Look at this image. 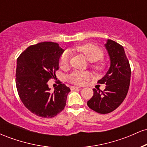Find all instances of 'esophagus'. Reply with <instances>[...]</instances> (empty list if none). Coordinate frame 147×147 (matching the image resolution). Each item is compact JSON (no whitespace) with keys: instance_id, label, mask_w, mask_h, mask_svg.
<instances>
[{"instance_id":"1","label":"esophagus","mask_w":147,"mask_h":147,"mask_svg":"<svg viewBox=\"0 0 147 147\" xmlns=\"http://www.w3.org/2000/svg\"><path fill=\"white\" fill-rule=\"evenodd\" d=\"M70 88H71V90H75V89H79L80 88L78 86H72L70 87Z\"/></svg>"}]
</instances>
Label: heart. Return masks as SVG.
I'll return each mask as SVG.
<instances>
[{"label":"heart","instance_id":"obj_1","mask_svg":"<svg viewBox=\"0 0 147 147\" xmlns=\"http://www.w3.org/2000/svg\"><path fill=\"white\" fill-rule=\"evenodd\" d=\"M77 51L82 52L85 55L86 58L90 62H95L100 60L104 57V53L102 49H100L97 45L87 43V44L79 45L76 48ZM70 60V53L69 52H65L60 57L59 63L62 68H65L69 63ZM92 68L95 70H101L103 68L102 64H93ZM90 77V73L88 72H79L73 71L68 76V80L72 83L81 85L84 83L85 79Z\"/></svg>","mask_w":147,"mask_h":147}]
</instances>
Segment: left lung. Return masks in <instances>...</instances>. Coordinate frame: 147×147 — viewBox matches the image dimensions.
I'll return each instance as SVG.
<instances>
[{
  "mask_svg": "<svg viewBox=\"0 0 147 147\" xmlns=\"http://www.w3.org/2000/svg\"><path fill=\"white\" fill-rule=\"evenodd\" d=\"M104 47L110 59V67L98 83L105 84L106 88L101 92L92 89L93 96L87 102L90 109L101 114L112 112L123 102L129 90L131 74L129 62L122 45L108 39Z\"/></svg>",
  "mask_w": 147,
  "mask_h": 147,
  "instance_id": "left-lung-1",
  "label": "left lung"
}]
</instances>
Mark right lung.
<instances>
[{
	"instance_id": "1",
	"label": "right lung",
	"mask_w": 147,
	"mask_h": 147,
	"mask_svg": "<svg viewBox=\"0 0 147 147\" xmlns=\"http://www.w3.org/2000/svg\"><path fill=\"white\" fill-rule=\"evenodd\" d=\"M64 52L57 43L45 41L30 45L16 62V84L22 102L37 116L51 118L63 110L70 89L60 84L50 92L48 82L55 78Z\"/></svg>"
}]
</instances>
